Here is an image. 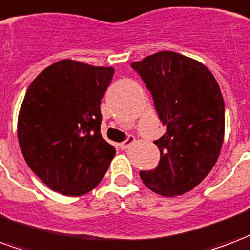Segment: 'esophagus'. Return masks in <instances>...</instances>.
Masks as SVG:
<instances>
[{
	"instance_id": "1",
	"label": "esophagus",
	"mask_w": 250,
	"mask_h": 250,
	"mask_svg": "<svg viewBox=\"0 0 250 250\" xmlns=\"http://www.w3.org/2000/svg\"><path fill=\"white\" fill-rule=\"evenodd\" d=\"M134 142H135V138H134V136H131V135H130V136H128V138H127V139H125V142H122V143L119 144L120 148H122V149H127V148H128V147H130L131 144L134 143Z\"/></svg>"
}]
</instances>
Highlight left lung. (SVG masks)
Instances as JSON below:
<instances>
[{"label":"left lung","mask_w":250,"mask_h":250,"mask_svg":"<svg viewBox=\"0 0 250 250\" xmlns=\"http://www.w3.org/2000/svg\"><path fill=\"white\" fill-rule=\"evenodd\" d=\"M131 66L167 127L155 140L158 167L142 171L140 177L159 195H183L204 180L223 147L225 108L219 83L205 64L175 51H159Z\"/></svg>","instance_id":"1"}]
</instances>
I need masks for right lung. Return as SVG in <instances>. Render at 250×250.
<instances>
[{"label":"right lung","instance_id":"1","mask_svg":"<svg viewBox=\"0 0 250 250\" xmlns=\"http://www.w3.org/2000/svg\"><path fill=\"white\" fill-rule=\"evenodd\" d=\"M114 71L62 59L27 88L18 114V143L27 166L53 191L86 195L115 156L101 134V99Z\"/></svg>","mask_w":250,"mask_h":250}]
</instances>
